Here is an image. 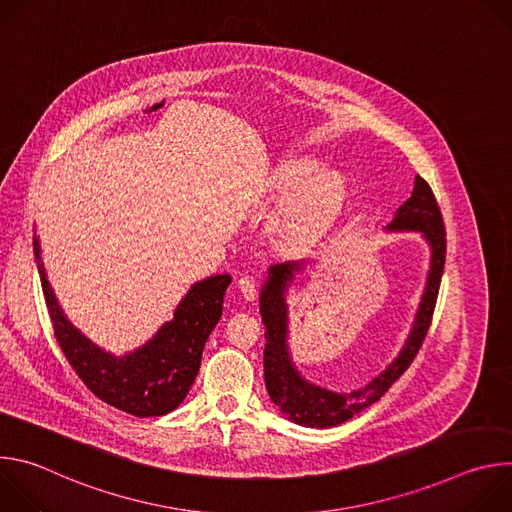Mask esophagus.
<instances>
[{"label": "esophagus", "instance_id": "34e87169", "mask_svg": "<svg viewBox=\"0 0 512 512\" xmlns=\"http://www.w3.org/2000/svg\"><path fill=\"white\" fill-rule=\"evenodd\" d=\"M237 285H239V291H241V296H243L245 302H253L257 298V281L253 277L243 275V277H239Z\"/></svg>", "mask_w": 512, "mask_h": 512}]
</instances>
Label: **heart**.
Listing matches in <instances>:
<instances>
[{"label": "heart", "instance_id": "b5f03b06", "mask_svg": "<svg viewBox=\"0 0 512 512\" xmlns=\"http://www.w3.org/2000/svg\"><path fill=\"white\" fill-rule=\"evenodd\" d=\"M277 188L287 198L275 221V235L285 249H300L316 243L334 216L344 198V186L338 176L322 174L314 162H294L277 172Z\"/></svg>", "mask_w": 512, "mask_h": 512}]
</instances>
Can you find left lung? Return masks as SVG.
<instances>
[{
    "instance_id": "8db88e82",
    "label": "left lung",
    "mask_w": 512,
    "mask_h": 512,
    "mask_svg": "<svg viewBox=\"0 0 512 512\" xmlns=\"http://www.w3.org/2000/svg\"><path fill=\"white\" fill-rule=\"evenodd\" d=\"M389 231H417L431 247V267L427 273V283L423 298L411 328V334L399 352V356L389 367L375 377L367 387L350 393H332L316 387L302 379V375L291 364L287 350V304L283 291L287 283L294 279V271H300V263H281L269 267V277L261 291V318L265 324V387L271 401L294 423L308 427H334L348 421L352 415L377 403L389 387L409 369V364L417 356L425 334L429 330L437 291L446 263V227L442 210L429 188V184L415 176V188L411 198L395 212Z\"/></svg>"
}]
</instances>
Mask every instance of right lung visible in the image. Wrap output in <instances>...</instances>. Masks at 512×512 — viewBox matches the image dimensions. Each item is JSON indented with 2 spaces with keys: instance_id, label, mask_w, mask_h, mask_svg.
<instances>
[{
  "instance_id": "1",
  "label": "right lung",
  "mask_w": 512,
  "mask_h": 512,
  "mask_svg": "<svg viewBox=\"0 0 512 512\" xmlns=\"http://www.w3.org/2000/svg\"><path fill=\"white\" fill-rule=\"evenodd\" d=\"M34 255L54 336L87 389L107 405L135 417L174 411L188 395L206 338L223 316L231 275H212L194 283L178 304L174 320L166 322L150 342L117 358L87 340L64 318L46 279L38 237H34Z\"/></svg>"
}]
</instances>
